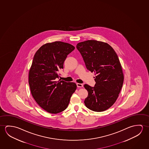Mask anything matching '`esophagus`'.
<instances>
[{
  "label": "esophagus",
  "mask_w": 149,
  "mask_h": 149,
  "mask_svg": "<svg viewBox=\"0 0 149 149\" xmlns=\"http://www.w3.org/2000/svg\"><path fill=\"white\" fill-rule=\"evenodd\" d=\"M77 86L78 88H82L83 84L81 83H77Z\"/></svg>",
  "instance_id": "34e87169"
}]
</instances>
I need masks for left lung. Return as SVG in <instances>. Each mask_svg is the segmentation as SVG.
Here are the masks:
<instances>
[{"label": "left lung", "instance_id": "obj_1", "mask_svg": "<svg viewBox=\"0 0 149 149\" xmlns=\"http://www.w3.org/2000/svg\"><path fill=\"white\" fill-rule=\"evenodd\" d=\"M77 49L87 69L95 75L94 87L84 85L88 92L85 105L92 111H105L116 102L123 86L124 75L118 56L109 44L97 40L79 43Z\"/></svg>", "mask_w": 149, "mask_h": 149}]
</instances>
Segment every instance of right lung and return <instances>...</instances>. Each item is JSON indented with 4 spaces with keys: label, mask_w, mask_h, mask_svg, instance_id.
<instances>
[{
    "label": "right lung",
    "mask_w": 149,
    "mask_h": 149,
    "mask_svg": "<svg viewBox=\"0 0 149 149\" xmlns=\"http://www.w3.org/2000/svg\"><path fill=\"white\" fill-rule=\"evenodd\" d=\"M74 49L61 41L47 43L33 57L29 71L31 93L39 106L50 113H58L66 109L77 88L75 83L56 81L67 55Z\"/></svg>",
    "instance_id": "1"
}]
</instances>
